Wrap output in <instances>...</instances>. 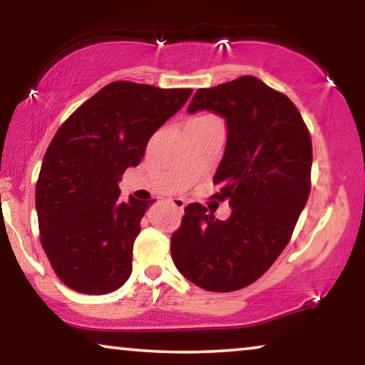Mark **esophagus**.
<instances>
[{
    "label": "esophagus",
    "instance_id": "obj_1",
    "mask_svg": "<svg viewBox=\"0 0 365 365\" xmlns=\"http://www.w3.org/2000/svg\"><path fill=\"white\" fill-rule=\"evenodd\" d=\"M171 204L176 209H179V211H182L184 206H186V201H184V199H181V197H174V199H171Z\"/></svg>",
    "mask_w": 365,
    "mask_h": 365
}]
</instances>
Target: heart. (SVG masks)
Here are the masks:
<instances>
[{
  "instance_id": "b5f03b06",
  "label": "heart",
  "mask_w": 365,
  "mask_h": 365,
  "mask_svg": "<svg viewBox=\"0 0 365 365\" xmlns=\"http://www.w3.org/2000/svg\"><path fill=\"white\" fill-rule=\"evenodd\" d=\"M202 118H211V116H209V114H204V116H197V118H194V119H202Z\"/></svg>"
}]
</instances>
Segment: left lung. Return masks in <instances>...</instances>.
I'll return each mask as SVG.
<instances>
[{
  "label": "left lung",
  "instance_id": "left-lung-1",
  "mask_svg": "<svg viewBox=\"0 0 365 365\" xmlns=\"http://www.w3.org/2000/svg\"><path fill=\"white\" fill-rule=\"evenodd\" d=\"M204 109L227 124L212 197L232 211L219 221L199 202L184 207L171 256L192 284L231 292L257 281L291 241L311 192L312 141L296 104L254 76L197 89L187 111Z\"/></svg>",
  "mask_w": 365,
  "mask_h": 365
}]
</instances>
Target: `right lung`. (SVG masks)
Returning <instances> with one entry per match:
<instances>
[{"label": "right lung", "mask_w": 365, "mask_h": 365, "mask_svg": "<svg viewBox=\"0 0 365 365\" xmlns=\"http://www.w3.org/2000/svg\"><path fill=\"white\" fill-rule=\"evenodd\" d=\"M191 93L114 81L54 134L38 176L36 212L41 246L69 289L98 296L131 276L139 222L153 201L129 196L124 202L118 182Z\"/></svg>", "instance_id": "right-lung-1"}]
</instances>
